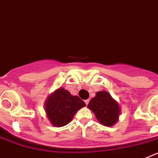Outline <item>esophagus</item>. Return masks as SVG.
Here are the masks:
<instances>
[{
  "instance_id": "34e87169",
  "label": "esophagus",
  "mask_w": 158,
  "mask_h": 158,
  "mask_svg": "<svg viewBox=\"0 0 158 158\" xmlns=\"http://www.w3.org/2000/svg\"><path fill=\"white\" fill-rule=\"evenodd\" d=\"M85 102L86 105H88V104L89 103V100H85Z\"/></svg>"
}]
</instances>
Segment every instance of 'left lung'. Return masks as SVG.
<instances>
[{"label":"left lung","instance_id":"1","mask_svg":"<svg viewBox=\"0 0 158 158\" xmlns=\"http://www.w3.org/2000/svg\"><path fill=\"white\" fill-rule=\"evenodd\" d=\"M88 107L93 111L97 120L104 126L111 127L118 122L120 107L107 92L96 93V96L89 103Z\"/></svg>","mask_w":158,"mask_h":158}]
</instances>
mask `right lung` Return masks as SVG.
Returning a JSON list of instances; mask_svg holds the SVG:
<instances>
[{
	"label": "right lung",
	"mask_w": 158,
	"mask_h": 158,
	"mask_svg": "<svg viewBox=\"0 0 158 158\" xmlns=\"http://www.w3.org/2000/svg\"><path fill=\"white\" fill-rule=\"evenodd\" d=\"M85 106V103L77 96L59 88L47 97L45 111L53 126L59 127L69 123L75 113Z\"/></svg>",
	"instance_id": "obj_1"
}]
</instances>
